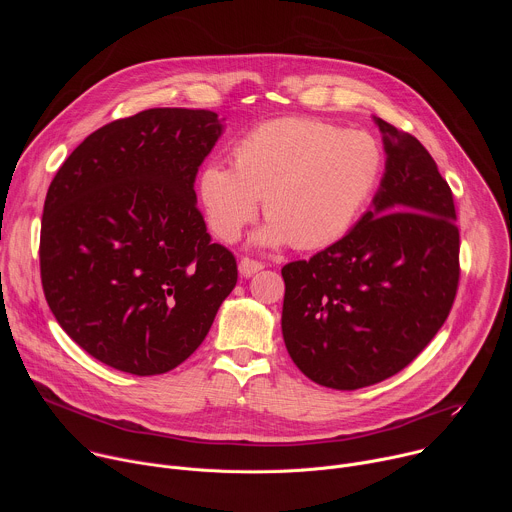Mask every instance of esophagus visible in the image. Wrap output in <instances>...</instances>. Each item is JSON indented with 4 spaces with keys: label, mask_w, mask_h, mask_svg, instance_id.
<instances>
[{
    "label": "esophagus",
    "mask_w": 512,
    "mask_h": 512,
    "mask_svg": "<svg viewBox=\"0 0 512 512\" xmlns=\"http://www.w3.org/2000/svg\"><path fill=\"white\" fill-rule=\"evenodd\" d=\"M265 265L261 263V261H257V259H251V257H243L241 261H239V273L243 275V277H251V275H255L257 271H261Z\"/></svg>",
    "instance_id": "obj_1"
}]
</instances>
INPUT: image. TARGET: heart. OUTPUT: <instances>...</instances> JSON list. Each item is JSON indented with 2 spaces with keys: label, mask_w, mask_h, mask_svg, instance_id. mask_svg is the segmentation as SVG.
<instances>
[{
  "label": "heart",
  "mask_w": 512,
  "mask_h": 512,
  "mask_svg": "<svg viewBox=\"0 0 512 512\" xmlns=\"http://www.w3.org/2000/svg\"><path fill=\"white\" fill-rule=\"evenodd\" d=\"M231 166L208 164L198 196L212 233L235 241L255 221L259 200L267 227L263 245L291 243L310 251L338 241L371 198L381 174L379 143L364 131L281 117L243 135Z\"/></svg>",
  "instance_id": "obj_1"
}]
</instances>
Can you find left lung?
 I'll return each mask as SVG.
<instances>
[{"label":"left lung","instance_id":"1","mask_svg":"<svg viewBox=\"0 0 512 512\" xmlns=\"http://www.w3.org/2000/svg\"><path fill=\"white\" fill-rule=\"evenodd\" d=\"M387 152L373 210L308 261L283 265L281 330L314 383H381L431 342L454 306L460 231L454 194L417 137L375 117Z\"/></svg>","mask_w":512,"mask_h":512}]
</instances>
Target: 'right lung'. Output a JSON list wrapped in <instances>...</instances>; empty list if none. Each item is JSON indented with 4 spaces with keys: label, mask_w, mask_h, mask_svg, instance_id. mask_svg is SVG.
<instances>
[{
    "label": "right lung",
    "mask_w": 512,
    "mask_h": 512,
    "mask_svg": "<svg viewBox=\"0 0 512 512\" xmlns=\"http://www.w3.org/2000/svg\"><path fill=\"white\" fill-rule=\"evenodd\" d=\"M221 131L214 111H141L93 131L50 182L46 302L72 340L117 371L176 369L237 285V259L212 243L194 192Z\"/></svg>",
    "instance_id": "1"
}]
</instances>
